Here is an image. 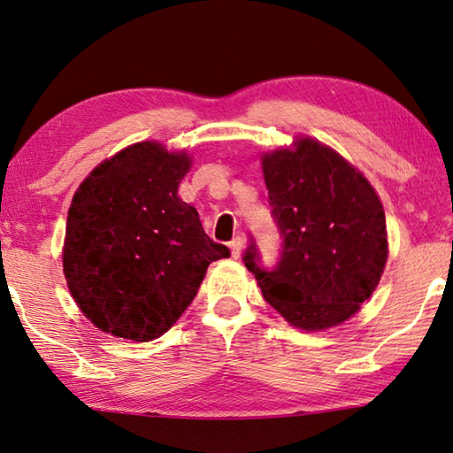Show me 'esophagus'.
<instances>
[{"label": "esophagus", "mask_w": 453, "mask_h": 453, "mask_svg": "<svg viewBox=\"0 0 453 453\" xmlns=\"http://www.w3.org/2000/svg\"><path fill=\"white\" fill-rule=\"evenodd\" d=\"M228 247H231L233 257L239 258L241 252L244 250V239H242V236H236V239H233L231 242H228Z\"/></svg>", "instance_id": "1"}]
</instances>
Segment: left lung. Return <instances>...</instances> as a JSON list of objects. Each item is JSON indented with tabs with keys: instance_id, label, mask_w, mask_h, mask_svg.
Masks as SVG:
<instances>
[{
	"instance_id": "left-lung-1",
	"label": "left lung",
	"mask_w": 453,
	"mask_h": 453,
	"mask_svg": "<svg viewBox=\"0 0 453 453\" xmlns=\"http://www.w3.org/2000/svg\"><path fill=\"white\" fill-rule=\"evenodd\" d=\"M273 214L284 236L279 268L244 265L290 326L326 330L360 311L388 263L384 206L364 173L308 134L260 155Z\"/></svg>"
}]
</instances>
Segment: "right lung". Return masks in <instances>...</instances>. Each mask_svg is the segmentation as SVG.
Masks as SVG:
<instances>
[{"instance_id": "right-lung-1", "label": "right lung", "mask_w": 453, "mask_h": 453, "mask_svg": "<svg viewBox=\"0 0 453 453\" xmlns=\"http://www.w3.org/2000/svg\"><path fill=\"white\" fill-rule=\"evenodd\" d=\"M190 165L187 150L133 142L75 190L63 274L79 311L111 336L133 342L163 336L193 303L209 265L231 257L177 195Z\"/></svg>"}]
</instances>
